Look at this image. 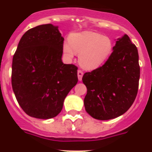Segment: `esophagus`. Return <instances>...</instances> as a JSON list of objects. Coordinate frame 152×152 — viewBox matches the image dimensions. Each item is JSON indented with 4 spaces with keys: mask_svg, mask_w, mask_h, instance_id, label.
Segmentation results:
<instances>
[{
    "mask_svg": "<svg viewBox=\"0 0 152 152\" xmlns=\"http://www.w3.org/2000/svg\"><path fill=\"white\" fill-rule=\"evenodd\" d=\"M83 72L82 71V70H78L77 72V75H78V79H79V81H82V76H83Z\"/></svg>",
    "mask_w": 152,
    "mask_h": 152,
    "instance_id": "esophagus-1",
    "label": "esophagus"
}]
</instances>
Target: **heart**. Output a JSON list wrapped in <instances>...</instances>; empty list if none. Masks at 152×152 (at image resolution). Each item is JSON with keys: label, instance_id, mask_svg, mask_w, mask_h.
I'll use <instances>...</instances> for the list:
<instances>
[{"label": "heart", "instance_id": "obj_1", "mask_svg": "<svg viewBox=\"0 0 152 152\" xmlns=\"http://www.w3.org/2000/svg\"><path fill=\"white\" fill-rule=\"evenodd\" d=\"M68 39L62 45L65 56L72 59L75 53H79V65L87 70L102 66L114 49L113 40L109 37L90 31L70 34Z\"/></svg>", "mask_w": 152, "mask_h": 152}]
</instances>
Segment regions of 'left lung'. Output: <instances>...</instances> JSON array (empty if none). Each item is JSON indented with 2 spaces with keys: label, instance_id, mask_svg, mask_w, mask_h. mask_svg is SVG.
I'll list each match as a JSON object with an SVG mask.
<instances>
[{
  "label": "left lung",
  "instance_id": "8db88e82",
  "mask_svg": "<svg viewBox=\"0 0 152 152\" xmlns=\"http://www.w3.org/2000/svg\"><path fill=\"white\" fill-rule=\"evenodd\" d=\"M140 79L137 48L127 34L115 40L103 66L85 73V110L98 120H110L124 114L137 96Z\"/></svg>",
  "mask_w": 152,
  "mask_h": 152
}]
</instances>
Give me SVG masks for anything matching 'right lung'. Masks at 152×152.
Here are the masks:
<instances>
[{"mask_svg": "<svg viewBox=\"0 0 152 152\" xmlns=\"http://www.w3.org/2000/svg\"><path fill=\"white\" fill-rule=\"evenodd\" d=\"M59 27L44 24L27 31L12 59V85L18 104L31 117L54 118L77 84V67L62 61Z\"/></svg>", "mask_w": 152, "mask_h": 152, "instance_id": "1", "label": "right lung"}]
</instances>
